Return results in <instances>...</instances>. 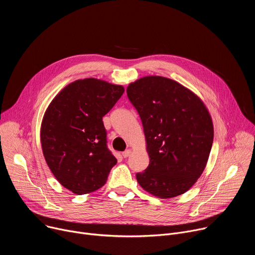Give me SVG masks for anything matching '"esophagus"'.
Instances as JSON below:
<instances>
[{"label":"esophagus","mask_w":255,"mask_h":255,"mask_svg":"<svg viewBox=\"0 0 255 255\" xmlns=\"http://www.w3.org/2000/svg\"><path fill=\"white\" fill-rule=\"evenodd\" d=\"M131 153H132L131 149H127V150H125V151L122 153V155H123V157H124V158H126V157L130 156V155H131Z\"/></svg>","instance_id":"34e87169"}]
</instances>
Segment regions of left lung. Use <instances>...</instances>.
I'll return each instance as SVG.
<instances>
[{"mask_svg":"<svg viewBox=\"0 0 255 255\" xmlns=\"http://www.w3.org/2000/svg\"><path fill=\"white\" fill-rule=\"evenodd\" d=\"M127 96L142 121L149 155L147 168L136 173L138 184L162 199L186 193L204 171L212 148L206 106L189 89L157 76L131 83Z\"/></svg>","mask_w":255,"mask_h":255,"instance_id":"1","label":"left lung"}]
</instances>
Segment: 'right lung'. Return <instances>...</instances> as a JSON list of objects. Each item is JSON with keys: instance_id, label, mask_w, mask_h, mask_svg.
<instances>
[{"instance_id": "1", "label": "right lung", "mask_w": 255, "mask_h": 255, "mask_svg": "<svg viewBox=\"0 0 255 255\" xmlns=\"http://www.w3.org/2000/svg\"><path fill=\"white\" fill-rule=\"evenodd\" d=\"M124 88L97 79L67 85L44 114L40 139L44 158L59 183L77 195L102 188L117 163L108 149L103 117Z\"/></svg>"}]
</instances>
